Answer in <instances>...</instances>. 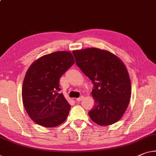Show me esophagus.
<instances>
[{
  "instance_id": "34e87169",
  "label": "esophagus",
  "mask_w": 156,
  "mask_h": 156,
  "mask_svg": "<svg viewBox=\"0 0 156 156\" xmlns=\"http://www.w3.org/2000/svg\"><path fill=\"white\" fill-rule=\"evenodd\" d=\"M83 98H84V96H80V97H79V98H76V101H78V102H80V101H82L83 99Z\"/></svg>"
}]
</instances>
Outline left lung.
<instances>
[{"label":"left lung","instance_id":"obj_1","mask_svg":"<svg viewBox=\"0 0 156 156\" xmlns=\"http://www.w3.org/2000/svg\"><path fill=\"white\" fill-rule=\"evenodd\" d=\"M76 65L92 81L94 105L89 112L94 122L109 126L123 117L130 103L131 83L126 66L111 52L97 48L73 51Z\"/></svg>","mask_w":156,"mask_h":156}]
</instances>
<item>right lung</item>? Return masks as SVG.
Returning <instances> with one entry per match:
<instances>
[{
  "mask_svg": "<svg viewBox=\"0 0 156 156\" xmlns=\"http://www.w3.org/2000/svg\"><path fill=\"white\" fill-rule=\"evenodd\" d=\"M75 63L71 52L56 51L41 56L30 66L22 86V101L32 120L53 128L67 118L71 105L60 94L61 76Z\"/></svg>",
  "mask_w": 156,
  "mask_h": 156,
  "instance_id": "1",
  "label": "right lung"
}]
</instances>
